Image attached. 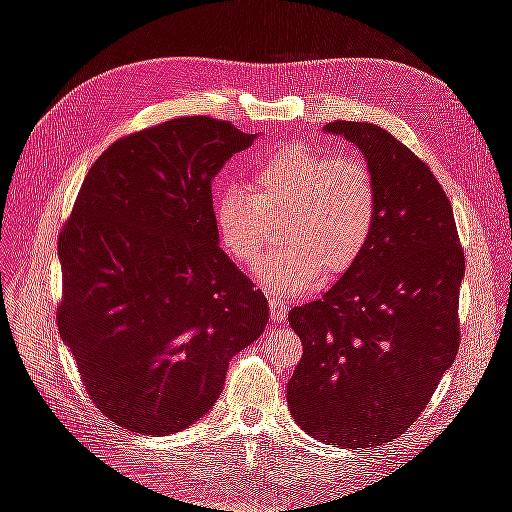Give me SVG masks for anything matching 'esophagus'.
<instances>
[{"label": "esophagus", "instance_id": "34e87169", "mask_svg": "<svg viewBox=\"0 0 512 512\" xmlns=\"http://www.w3.org/2000/svg\"><path fill=\"white\" fill-rule=\"evenodd\" d=\"M269 312H271L273 322H284V318L288 314L286 301L282 297H269Z\"/></svg>", "mask_w": 512, "mask_h": 512}]
</instances>
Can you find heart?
<instances>
[{
    "label": "heart",
    "mask_w": 512,
    "mask_h": 512,
    "mask_svg": "<svg viewBox=\"0 0 512 512\" xmlns=\"http://www.w3.org/2000/svg\"><path fill=\"white\" fill-rule=\"evenodd\" d=\"M250 179L254 194L239 185L215 194L213 220L222 250L241 267L254 265L275 237L273 220H282L286 243L256 267L262 284L299 294L361 260L378 222V185L365 162L294 147L262 158Z\"/></svg>",
    "instance_id": "heart-1"
}]
</instances>
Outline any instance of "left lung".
<instances>
[{
    "mask_svg": "<svg viewBox=\"0 0 512 512\" xmlns=\"http://www.w3.org/2000/svg\"><path fill=\"white\" fill-rule=\"evenodd\" d=\"M324 132L363 153L378 222L361 260L288 314L303 356L286 397L309 436L369 448L404 433L453 365L466 258L453 207L423 160L371 123L333 121Z\"/></svg>",
    "mask_w": 512,
    "mask_h": 512,
    "instance_id": "1",
    "label": "left lung"
}]
</instances>
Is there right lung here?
<instances>
[{
  "label": "right lung",
  "instance_id": "right-lung-1",
  "mask_svg": "<svg viewBox=\"0 0 512 512\" xmlns=\"http://www.w3.org/2000/svg\"><path fill=\"white\" fill-rule=\"evenodd\" d=\"M179 117L108 147L59 235V335L113 423L168 436L218 401L228 361L262 335L265 294L220 247L211 181L254 143Z\"/></svg>",
  "mask_w": 512,
  "mask_h": 512
}]
</instances>
